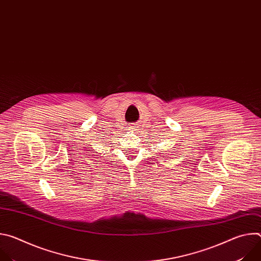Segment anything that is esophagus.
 <instances>
[{
    "label": "esophagus",
    "instance_id": "1",
    "mask_svg": "<svg viewBox=\"0 0 261 261\" xmlns=\"http://www.w3.org/2000/svg\"><path fill=\"white\" fill-rule=\"evenodd\" d=\"M138 128H139V125L137 123H132L131 126L129 127V129L132 131V132H136L138 131Z\"/></svg>",
    "mask_w": 261,
    "mask_h": 261
}]
</instances>
